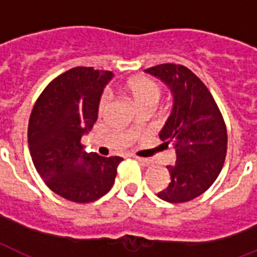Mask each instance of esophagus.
<instances>
[{
  "instance_id": "1",
  "label": "esophagus",
  "mask_w": 257,
  "mask_h": 257,
  "mask_svg": "<svg viewBox=\"0 0 257 257\" xmlns=\"http://www.w3.org/2000/svg\"><path fill=\"white\" fill-rule=\"evenodd\" d=\"M135 159H136L139 163H141L143 165H145V167L151 165V160H149V159H144V157H139V156H135Z\"/></svg>"
}]
</instances>
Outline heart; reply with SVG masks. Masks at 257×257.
Returning <instances> with one entry per match:
<instances>
[{"label": "heart", "mask_w": 257, "mask_h": 257, "mask_svg": "<svg viewBox=\"0 0 257 257\" xmlns=\"http://www.w3.org/2000/svg\"><path fill=\"white\" fill-rule=\"evenodd\" d=\"M126 90L131 93V96L135 98V101H136L140 108L144 106V105H157V102L161 98V93H163L161 86L155 80L148 77H136L129 80L126 82ZM108 102L109 94L108 93H104L101 96L100 102H98V110L104 112ZM136 122L137 121H135L131 125V129H135Z\"/></svg>", "instance_id": "obj_1"}]
</instances>
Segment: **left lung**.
Instances as JSON below:
<instances>
[{"mask_svg": "<svg viewBox=\"0 0 257 257\" xmlns=\"http://www.w3.org/2000/svg\"><path fill=\"white\" fill-rule=\"evenodd\" d=\"M145 72L164 81L175 97L160 139L173 144L176 163L167 167L171 183L157 196L168 203H187L217 179L227 155V126L211 92L187 66L161 64Z\"/></svg>", "mask_w": 257, "mask_h": 257, "instance_id": "8db88e82", "label": "left lung"}]
</instances>
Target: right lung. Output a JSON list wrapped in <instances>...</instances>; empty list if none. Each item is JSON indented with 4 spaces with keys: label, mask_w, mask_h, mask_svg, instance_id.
<instances>
[{
    "label": "right lung",
    "mask_w": 257,
    "mask_h": 257,
    "mask_svg": "<svg viewBox=\"0 0 257 257\" xmlns=\"http://www.w3.org/2000/svg\"><path fill=\"white\" fill-rule=\"evenodd\" d=\"M112 77L109 70L72 68L49 82L30 113L28 143L34 168L54 193L69 201L90 203L108 193L122 161L86 153L81 144Z\"/></svg>",
    "instance_id": "obj_1"
}]
</instances>
